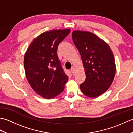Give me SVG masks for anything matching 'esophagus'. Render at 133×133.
Wrapping results in <instances>:
<instances>
[{
  "mask_svg": "<svg viewBox=\"0 0 133 133\" xmlns=\"http://www.w3.org/2000/svg\"><path fill=\"white\" fill-rule=\"evenodd\" d=\"M71 72H72V75H75L76 74V72H76V70L74 67H72V68L71 69Z\"/></svg>",
  "mask_w": 133,
  "mask_h": 133,
  "instance_id": "1",
  "label": "esophagus"
}]
</instances>
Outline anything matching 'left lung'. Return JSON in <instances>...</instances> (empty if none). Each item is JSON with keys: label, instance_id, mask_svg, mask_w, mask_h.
<instances>
[{"label": "left lung", "instance_id": "8db88e82", "mask_svg": "<svg viewBox=\"0 0 133 133\" xmlns=\"http://www.w3.org/2000/svg\"><path fill=\"white\" fill-rule=\"evenodd\" d=\"M72 38L81 54L86 75L80 89L87 97H98L113 82L116 71L113 53L106 42L90 32L74 31Z\"/></svg>", "mask_w": 133, "mask_h": 133}]
</instances>
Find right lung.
<instances>
[{"instance_id": "add662e5", "label": "right lung", "mask_w": 133, "mask_h": 133, "mask_svg": "<svg viewBox=\"0 0 133 133\" xmlns=\"http://www.w3.org/2000/svg\"><path fill=\"white\" fill-rule=\"evenodd\" d=\"M70 29L46 31L36 37L24 54V67L28 82L35 92L46 99L55 98L63 91L69 79L57 49Z\"/></svg>"}]
</instances>
